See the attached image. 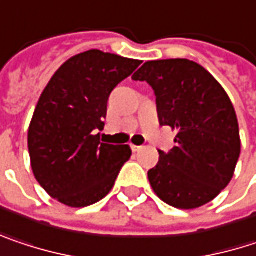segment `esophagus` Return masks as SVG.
Masks as SVG:
<instances>
[{"instance_id": "esophagus-1", "label": "esophagus", "mask_w": 256, "mask_h": 256, "mask_svg": "<svg viewBox=\"0 0 256 256\" xmlns=\"http://www.w3.org/2000/svg\"><path fill=\"white\" fill-rule=\"evenodd\" d=\"M132 146V151L133 152H139L144 150V146H138V145H130Z\"/></svg>"}]
</instances>
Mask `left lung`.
I'll return each mask as SVG.
<instances>
[{
    "label": "left lung",
    "mask_w": 256,
    "mask_h": 256,
    "mask_svg": "<svg viewBox=\"0 0 256 256\" xmlns=\"http://www.w3.org/2000/svg\"><path fill=\"white\" fill-rule=\"evenodd\" d=\"M132 79L151 84L160 124L177 130L174 148L160 151L148 172L154 192L180 210L211 202L230 183L240 155L228 95L210 72L184 58L148 61Z\"/></svg>",
    "instance_id": "obj_1"
}]
</instances>
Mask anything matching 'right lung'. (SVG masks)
I'll list each match as a JSON object with an SVG mask.
<instances>
[{"label": "right lung", "instance_id": "add662e5", "mask_svg": "<svg viewBox=\"0 0 256 256\" xmlns=\"http://www.w3.org/2000/svg\"><path fill=\"white\" fill-rule=\"evenodd\" d=\"M139 60L90 50L67 60L44 89L29 126L28 146L38 183L58 202L83 208L105 198L132 150L101 144L112 89Z\"/></svg>", "mask_w": 256, "mask_h": 256}]
</instances>
